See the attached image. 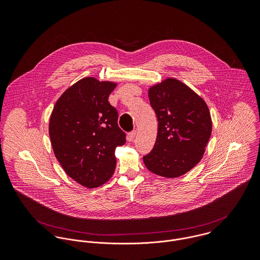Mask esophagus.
Returning a JSON list of instances; mask_svg holds the SVG:
<instances>
[{"instance_id": "1", "label": "esophagus", "mask_w": 260, "mask_h": 260, "mask_svg": "<svg viewBox=\"0 0 260 260\" xmlns=\"http://www.w3.org/2000/svg\"><path fill=\"white\" fill-rule=\"evenodd\" d=\"M135 136H136V131H135V130L131 131V132L128 134V140H129V141H133L134 138H135Z\"/></svg>"}]
</instances>
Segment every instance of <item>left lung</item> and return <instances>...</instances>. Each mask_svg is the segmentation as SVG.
Segmentation results:
<instances>
[{
    "instance_id": "1",
    "label": "left lung",
    "mask_w": 260,
    "mask_h": 260,
    "mask_svg": "<svg viewBox=\"0 0 260 260\" xmlns=\"http://www.w3.org/2000/svg\"><path fill=\"white\" fill-rule=\"evenodd\" d=\"M151 107L158 120L156 142L143 161L151 172L179 177L202 158L212 122L204 100L184 83L168 78L149 89Z\"/></svg>"
}]
</instances>
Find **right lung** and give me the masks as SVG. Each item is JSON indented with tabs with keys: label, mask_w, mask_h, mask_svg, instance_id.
Returning a JSON list of instances; mask_svg holds the SVG:
<instances>
[{
	"label": "right lung",
	"mask_w": 260,
	"mask_h": 260,
	"mask_svg": "<svg viewBox=\"0 0 260 260\" xmlns=\"http://www.w3.org/2000/svg\"><path fill=\"white\" fill-rule=\"evenodd\" d=\"M116 85L84 78L62 94L51 114L49 134L55 156L71 178L88 188L111 178L115 149L126 142L118 112L108 101Z\"/></svg>",
	"instance_id": "obj_1"
}]
</instances>
